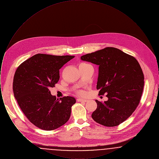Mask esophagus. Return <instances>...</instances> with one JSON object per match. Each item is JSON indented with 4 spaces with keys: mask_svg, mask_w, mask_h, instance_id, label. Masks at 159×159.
<instances>
[{
    "mask_svg": "<svg viewBox=\"0 0 159 159\" xmlns=\"http://www.w3.org/2000/svg\"><path fill=\"white\" fill-rule=\"evenodd\" d=\"M77 101L78 102H86L88 101V100H87V99L82 98H77Z\"/></svg>",
    "mask_w": 159,
    "mask_h": 159,
    "instance_id": "34e87169",
    "label": "esophagus"
}]
</instances>
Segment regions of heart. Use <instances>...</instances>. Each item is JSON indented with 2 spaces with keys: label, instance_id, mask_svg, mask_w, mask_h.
Masks as SVG:
<instances>
[{
  "label": "heart",
  "instance_id": "b5f03b06",
  "mask_svg": "<svg viewBox=\"0 0 159 159\" xmlns=\"http://www.w3.org/2000/svg\"><path fill=\"white\" fill-rule=\"evenodd\" d=\"M79 93L80 94H83V92H79Z\"/></svg>",
  "mask_w": 159,
  "mask_h": 159
}]
</instances>
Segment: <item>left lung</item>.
Returning a JSON list of instances; mask_svg holds the SVG:
<instances>
[{
  "label": "left lung",
  "instance_id": "1",
  "mask_svg": "<svg viewBox=\"0 0 159 159\" xmlns=\"http://www.w3.org/2000/svg\"><path fill=\"white\" fill-rule=\"evenodd\" d=\"M80 59L98 66L97 89L99 95L107 93L108 98L104 102L95 100L97 108L92 119L108 127L126 120L138 106L144 88V75L138 62L112 47L84 55Z\"/></svg>",
  "mask_w": 159,
  "mask_h": 159
}]
</instances>
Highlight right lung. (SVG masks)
Returning a JSON list of instances; mask_svg holds the SVG:
<instances>
[{"label":"right lung","mask_w":159,"mask_h":159,"mask_svg":"<svg viewBox=\"0 0 159 159\" xmlns=\"http://www.w3.org/2000/svg\"><path fill=\"white\" fill-rule=\"evenodd\" d=\"M74 56L39 53L25 61L15 71L14 95L25 116L33 125L45 130L58 128L68 121L73 97L57 99L49 89L60 79V69Z\"/></svg>","instance_id":"1"}]
</instances>
